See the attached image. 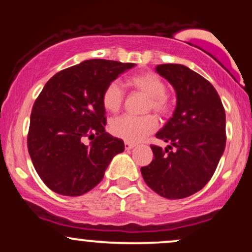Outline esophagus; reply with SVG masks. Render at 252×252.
Listing matches in <instances>:
<instances>
[{"mask_svg": "<svg viewBox=\"0 0 252 252\" xmlns=\"http://www.w3.org/2000/svg\"><path fill=\"white\" fill-rule=\"evenodd\" d=\"M135 147L134 143H129V142H126V150H131L132 148Z\"/></svg>", "mask_w": 252, "mask_h": 252, "instance_id": "34e87169", "label": "esophagus"}]
</instances>
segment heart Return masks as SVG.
<instances>
[{
	"label": "heart",
	"mask_w": 252,
	"mask_h": 252,
	"mask_svg": "<svg viewBox=\"0 0 252 252\" xmlns=\"http://www.w3.org/2000/svg\"><path fill=\"white\" fill-rule=\"evenodd\" d=\"M130 84L149 97L147 109L153 110L158 115L168 111L169 100L167 97L166 84L160 77L152 72L136 74L130 78ZM103 105L109 112H117L122 108L124 100V91L122 85L114 80L106 86L103 92ZM158 128V120L153 115L136 117L124 115L115 118L110 123V131L114 136L129 143H137L143 141L147 136L155 131Z\"/></svg>",
	"instance_id": "b5f03b06"
}]
</instances>
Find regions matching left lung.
<instances>
[{"mask_svg": "<svg viewBox=\"0 0 252 252\" xmlns=\"http://www.w3.org/2000/svg\"><path fill=\"white\" fill-rule=\"evenodd\" d=\"M155 71L174 88L176 106L156 134L168 146H150L154 158L141 174L158 194L182 199L200 190L218 166L226 143L225 110L212 84L187 66L164 63Z\"/></svg>", "mask_w": 252, "mask_h": 252, "instance_id": "8db88e82", "label": "left lung"}]
</instances>
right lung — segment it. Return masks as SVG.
<instances>
[{"instance_id": "right-lung-1", "label": "right lung", "mask_w": 252, "mask_h": 252, "mask_svg": "<svg viewBox=\"0 0 252 252\" xmlns=\"http://www.w3.org/2000/svg\"><path fill=\"white\" fill-rule=\"evenodd\" d=\"M136 63L91 59L58 72L32 109L28 153L46 186L79 196L102 181L124 142L105 132L103 92ZM90 139L92 142L86 144Z\"/></svg>"}]
</instances>
